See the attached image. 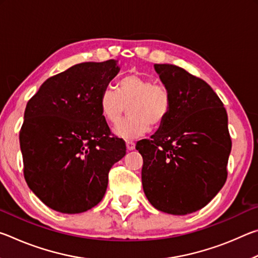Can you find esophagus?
Wrapping results in <instances>:
<instances>
[{"label":"esophagus","instance_id":"esophagus-1","mask_svg":"<svg viewBox=\"0 0 258 258\" xmlns=\"http://www.w3.org/2000/svg\"><path fill=\"white\" fill-rule=\"evenodd\" d=\"M126 148H127V150H133L135 148V143L133 141H126Z\"/></svg>","mask_w":258,"mask_h":258}]
</instances>
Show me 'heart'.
Segmentation results:
<instances>
[{
    "instance_id": "b5f03b06",
    "label": "heart",
    "mask_w": 258,
    "mask_h": 258,
    "mask_svg": "<svg viewBox=\"0 0 258 258\" xmlns=\"http://www.w3.org/2000/svg\"><path fill=\"white\" fill-rule=\"evenodd\" d=\"M128 107L130 117L115 127L118 137L132 139L164 124L172 108V94L163 83H154L149 77L130 74L121 78L117 90L107 87L99 99L101 115L115 125L123 118Z\"/></svg>"
}]
</instances>
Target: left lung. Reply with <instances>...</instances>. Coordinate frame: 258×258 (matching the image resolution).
I'll use <instances>...</instances> for the list:
<instances>
[{
	"label": "left lung",
	"mask_w": 258,
	"mask_h": 258,
	"mask_svg": "<svg viewBox=\"0 0 258 258\" xmlns=\"http://www.w3.org/2000/svg\"><path fill=\"white\" fill-rule=\"evenodd\" d=\"M155 69L171 91L172 108L160 130L135 146L143 158L142 185L158 211L186 215L206 206L228 177V113L202 78L175 64Z\"/></svg>",
	"instance_id": "1"
}]
</instances>
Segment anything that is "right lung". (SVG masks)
Wrapping results in <instances>:
<instances>
[{
	"mask_svg": "<svg viewBox=\"0 0 258 258\" xmlns=\"http://www.w3.org/2000/svg\"><path fill=\"white\" fill-rule=\"evenodd\" d=\"M119 72L115 60L83 62L43 83L25 109L19 132L24 176L53 211L78 214L101 202L111 166L126 146L115 137L99 99Z\"/></svg>",
	"mask_w": 258,
	"mask_h": 258,
	"instance_id": "1",
	"label": "right lung"
}]
</instances>
